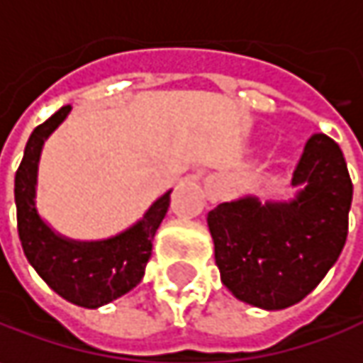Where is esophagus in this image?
<instances>
[{
	"label": "esophagus",
	"instance_id": "1",
	"mask_svg": "<svg viewBox=\"0 0 363 363\" xmlns=\"http://www.w3.org/2000/svg\"><path fill=\"white\" fill-rule=\"evenodd\" d=\"M219 193H221V189L215 182H207V197H209V201H217Z\"/></svg>",
	"mask_w": 363,
	"mask_h": 363
}]
</instances>
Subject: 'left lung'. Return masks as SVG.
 I'll return each mask as SVG.
<instances>
[{"instance_id":"1","label":"left lung","mask_w":363,"mask_h":363,"mask_svg":"<svg viewBox=\"0 0 363 363\" xmlns=\"http://www.w3.org/2000/svg\"><path fill=\"white\" fill-rule=\"evenodd\" d=\"M292 186L289 201L245 195L207 215L221 282L252 307L278 311L303 301L345 245L354 184L329 135L308 138Z\"/></svg>"}]
</instances>
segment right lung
Wrapping results in <instances>:
<instances>
[{"mask_svg":"<svg viewBox=\"0 0 363 363\" xmlns=\"http://www.w3.org/2000/svg\"><path fill=\"white\" fill-rule=\"evenodd\" d=\"M69 113L71 105L60 107L40 123L26 144L13 186L18 233L30 266L56 294L72 305L97 308L128 294L142 280L152 256V240L168 211L172 191L156 199L142 219L118 235L93 242L60 235L40 217L36 186L44 142Z\"/></svg>","mask_w":363,"mask_h":363,"instance_id":"right-lung-1","label":"right lung"}]
</instances>
